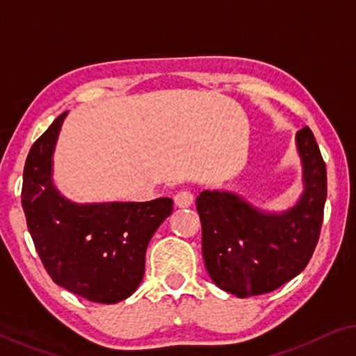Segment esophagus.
Instances as JSON below:
<instances>
[{
  "label": "esophagus",
  "mask_w": 356,
  "mask_h": 356,
  "mask_svg": "<svg viewBox=\"0 0 356 356\" xmlns=\"http://www.w3.org/2000/svg\"><path fill=\"white\" fill-rule=\"evenodd\" d=\"M173 201H175V206H177V207L186 209V207H189L193 204L194 196L189 191H179V193L175 194Z\"/></svg>",
  "instance_id": "obj_1"
}]
</instances>
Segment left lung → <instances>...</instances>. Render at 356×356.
Wrapping results in <instances>:
<instances>
[{"label":"left lung","instance_id":"8db88e82","mask_svg":"<svg viewBox=\"0 0 356 356\" xmlns=\"http://www.w3.org/2000/svg\"><path fill=\"white\" fill-rule=\"evenodd\" d=\"M305 193L284 213H262L236 194L202 191L196 199L202 256L211 279L240 298L269 293L308 266L324 218L327 173L308 126L296 133Z\"/></svg>","mask_w":356,"mask_h":356}]
</instances>
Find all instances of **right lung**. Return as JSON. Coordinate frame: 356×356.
<instances>
[{
	"label": "right lung",
	"instance_id": "add662e5",
	"mask_svg": "<svg viewBox=\"0 0 356 356\" xmlns=\"http://www.w3.org/2000/svg\"><path fill=\"white\" fill-rule=\"evenodd\" d=\"M65 116L66 111L29 150L21 194L27 228L56 285L94 303H118L143 280L145 250L173 201L82 206L63 197L51 181V155Z\"/></svg>",
	"mask_w": 356,
	"mask_h": 356
}]
</instances>
